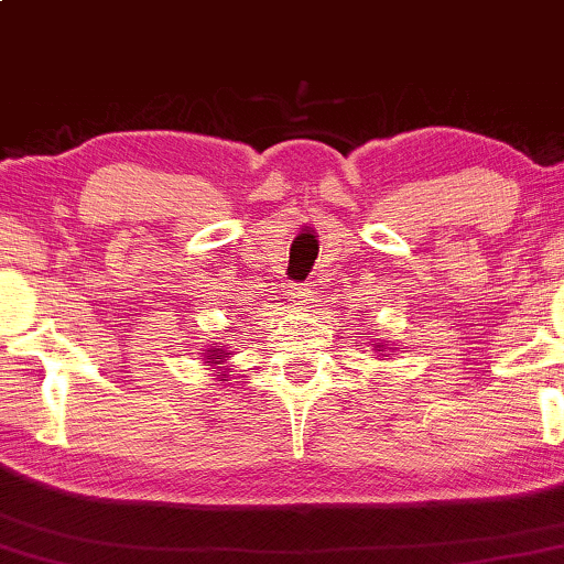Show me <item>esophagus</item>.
I'll list each match as a JSON object with an SVG mask.
<instances>
[{
	"instance_id": "obj_1",
	"label": "esophagus",
	"mask_w": 564,
	"mask_h": 564,
	"mask_svg": "<svg viewBox=\"0 0 564 564\" xmlns=\"http://www.w3.org/2000/svg\"><path fill=\"white\" fill-rule=\"evenodd\" d=\"M291 299H293V305L295 308H308V305L313 303V291L308 283H295L291 285Z\"/></svg>"
}]
</instances>
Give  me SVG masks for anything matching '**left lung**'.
<instances>
[{"instance_id":"8db88e82","label":"left lung","mask_w":564,"mask_h":564,"mask_svg":"<svg viewBox=\"0 0 564 564\" xmlns=\"http://www.w3.org/2000/svg\"><path fill=\"white\" fill-rule=\"evenodd\" d=\"M377 347H382V345H377ZM384 350H387V347H384ZM382 352V350H380Z\"/></svg>"}]
</instances>
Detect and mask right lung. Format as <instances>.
I'll return each instance as SVG.
<instances>
[{"instance_id": "1", "label": "right lung", "mask_w": 564, "mask_h": 564, "mask_svg": "<svg viewBox=\"0 0 564 564\" xmlns=\"http://www.w3.org/2000/svg\"><path fill=\"white\" fill-rule=\"evenodd\" d=\"M229 355H231V352L221 350V347H209V350L204 352V360H207V362L214 367V365H221L224 357H229Z\"/></svg>"}]
</instances>
